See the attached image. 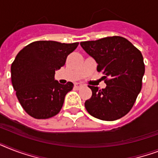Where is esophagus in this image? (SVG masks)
<instances>
[{
	"label": "esophagus",
	"instance_id": "obj_1",
	"mask_svg": "<svg viewBox=\"0 0 158 158\" xmlns=\"http://www.w3.org/2000/svg\"><path fill=\"white\" fill-rule=\"evenodd\" d=\"M81 86H82V84H79V83H76V84H74V87H75L76 89H79V88H80Z\"/></svg>",
	"mask_w": 158,
	"mask_h": 158
}]
</instances>
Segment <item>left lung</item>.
Returning <instances> with one entry per match:
<instances>
[{
	"instance_id": "1",
	"label": "left lung",
	"mask_w": 158,
	"mask_h": 158,
	"mask_svg": "<svg viewBox=\"0 0 158 158\" xmlns=\"http://www.w3.org/2000/svg\"><path fill=\"white\" fill-rule=\"evenodd\" d=\"M80 45L98 63L104 74L105 89L89 87L93 94L84 103L88 112L102 120H115L127 114L142 89L145 66L142 53L130 41L112 36Z\"/></svg>"
}]
</instances>
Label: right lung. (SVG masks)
I'll use <instances>...</instances> for the list:
<instances>
[{
    "instance_id": "add662e5",
    "label": "right lung",
    "mask_w": 158,
    "mask_h": 158,
    "mask_svg": "<svg viewBox=\"0 0 158 158\" xmlns=\"http://www.w3.org/2000/svg\"><path fill=\"white\" fill-rule=\"evenodd\" d=\"M78 45L37 41L17 54L11 64V82L19 103L30 116L44 120L61 110L64 97L74 84H59L54 79L55 71L64 66Z\"/></svg>"
}]
</instances>
